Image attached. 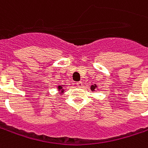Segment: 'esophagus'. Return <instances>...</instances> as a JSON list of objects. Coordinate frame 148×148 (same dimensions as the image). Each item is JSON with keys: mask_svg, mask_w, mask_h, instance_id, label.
I'll use <instances>...</instances> for the list:
<instances>
[{"mask_svg": "<svg viewBox=\"0 0 148 148\" xmlns=\"http://www.w3.org/2000/svg\"><path fill=\"white\" fill-rule=\"evenodd\" d=\"M77 85L78 87H82V82H77Z\"/></svg>", "mask_w": 148, "mask_h": 148, "instance_id": "obj_1", "label": "esophagus"}]
</instances>
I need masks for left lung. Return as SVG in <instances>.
<instances>
[{
    "instance_id": "obj_1",
    "label": "left lung",
    "mask_w": 148,
    "mask_h": 148,
    "mask_svg": "<svg viewBox=\"0 0 148 148\" xmlns=\"http://www.w3.org/2000/svg\"><path fill=\"white\" fill-rule=\"evenodd\" d=\"M96 88V85H92V86H91V90L92 91H94L95 90V88Z\"/></svg>"
}]
</instances>
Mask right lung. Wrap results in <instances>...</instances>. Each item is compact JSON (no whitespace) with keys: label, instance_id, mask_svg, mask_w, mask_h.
I'll list each match as a JSON object with an SVG mask.
<instances>
[{"label":"right lung","instance_id":"right-lung-1","mask_svg":"<svg viewBox=\"0 0 148 148\" xmlns=\"http://www.w3.org/2000/svg\"><path fill=\"white\" fill-rule=\"evenodd\" d=\"M58 88H59L60 90H61V92H63V87H62V86H58Z\"/></svg>","mask_w":148,"mask_h":148}]
</instances>
